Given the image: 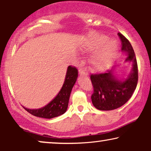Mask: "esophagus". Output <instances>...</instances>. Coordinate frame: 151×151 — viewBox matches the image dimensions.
<instances>
[{
  "mask_svg": "<svg viewBox=\"0 0 151 151\" xmlns=\"http://www.w3.org/2000/svg\"><path fill=\"white\" fill-rule=\"evenodd\" d=\"M85 62L83 61H81V63H84ZM79 74L81 75H88V73L87 72L86 70H83V69H79Z\"/></svg>",
  "mask_w": 151,
  "mask_h": 151,
  "instance_id": "1",
  "label": "esophagus"
}]
</instances>
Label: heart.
Here are the masks:
<instances>
[{
  "label": "heart",
  "instance_id": "obj_1",
  "mask_svg": "<svg viewBox=\"0 0 151 151\" xmlns=\"http://www.w3.org/2000/svg\"><path fill=\"white\" fill-rule=\"evenodd\" d=\"M109 41L107 36L95 34L87 42L86 48L96 52L91 59V64L97 70H105L109 68L118 56V44L114 40Z\"/></svg>",
  "mask_w": 151,
  "mask_h": 151
}]
</instances>
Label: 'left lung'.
Segmentation results:
<instances>
[{"instance_id": "1", "label": "left lung", "mask_w": 151, "mask_h": 151, "mask_svg": "<svg viewBox=\"0 0 151 151\" xmlns=\"http://www.w3.org/2000/svg\"><path fill=\"white\" fill-rule=\"evenodd\" d=\"M118 35L122 42V50L128 55L125 61L133 63L132 69L125 79L116 77L113 69L105 73L91 75L94 88L91 99L94 107L102 111L114 110L124 105L134 92L138 81L137 63L132 46L122 33Z\"/></svg>"}]
</instances>
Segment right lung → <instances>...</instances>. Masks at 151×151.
Masks as SVG:
<instances>
[{"label": "right lung", "mask_w": 151, "mask_h": 151, "mask_svg": "<svg viewBox=\"0 0 151 151\" xmlns=\"http://www.w3.org/2000/svg\"><path fill=\"white\" fill-rule=\"evenodd\" d=\"M78 76V70L75 67L69 65L67 69L64 83L58 94L52 101L44 107L30 109L23 107L33 116L40 118L50 119L62 115L66 111L72 89L75 84Z\"/></svg>", "instance_id": "add662e5"}]
</instances>
